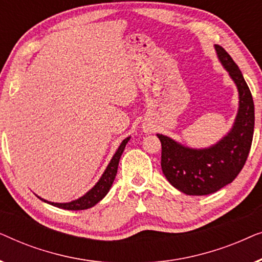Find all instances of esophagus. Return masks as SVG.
Listing matches in <instances>:
<instances>
[{
	"label": "esophagus",
	"mask_w": 262,
	"mask_h": 262,
	"mask_svg": "<svg viewBox=\"0 0 262 262\" xmlns=\"http://www.w3.org/2000/svg\"><path fill=\"white\" fill-rule=\"evenodd\" d=\"M144 130H145V132H149V131H151V127H150V126H144Z\"/></svg>",
	"instance_id": "esophagus-1"
}]
</instances>
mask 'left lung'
Masks as SVG:
<instances>
[{
    "instance_id": "1",
    "label": "left lung",
    "mask_w": 262,
    "mask_h": 262,
    "mask_svg": "<svg viewBox=\"0 0 262 262\" xmlns=\"http://www.w3.org/2000/svg\"><path fill=\"white\" fill-rule=\"evenodd\" d=\"M217 57L237 87L238 110L230 131L216 144L193 149L157 134L162 144L161 167L167 180L188 195H206L231 184L245 166L254 134V102L241 70L230 55L214 45Z\"/></svg>"
}]
</instances>
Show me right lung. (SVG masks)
Here are the masks:
<instances>
[{"label":"right lung","mask_w":262,"mask_h":262,"mask_svg":"<svg viewBox=\"0 0 262 262\" xmlns=\"http://www.w3.org/2000/svg\"><path fill=\"white\" fill-rule=\"evenodd\" d=\"M131 137L125 138L123 142L120 143L119 148L117 149L116 154H114L112 160L110 161L108 166L103 171V174L101 175V178L99 179V181L94 185V187H92L89 191L85 193L84 195L80 196L78 199H75L73 202L69 203H52L49 202V200H45L38 196L39 199L42 200V202L51 204V205L59 207V209H64V210H71V211H78V210H87L91 209L94 205H96L100 200L105 198V195L108 193V191L112 187V184L116 179L117 171H118V164H119V160L121 157V154H123L125 146H126L127 142L130 141Z\"/></svg>","instance_id":"1"}]
</instances>
